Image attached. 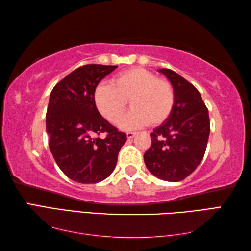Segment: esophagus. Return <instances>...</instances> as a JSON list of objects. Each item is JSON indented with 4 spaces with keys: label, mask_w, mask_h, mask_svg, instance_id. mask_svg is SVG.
Instances as JSON below:
<instances>
[{
    "label": "esophagus",
    "mask_w": 251,
    "mask_h": 251,
    "mask_svg": "<svg viewBox=\"0 0 251 251\" xmlns=\"http://www.w3.org/2000/svg\"><path fill=\"white\" fill-rule=\"evenodd\" d=\"M135 135H136V132H132V131H129V132H127V134H126V136H127V138H128V139H132V138L135 137Z\"/></svg>",
    "instance_id": "obj_1"
}]
</instances>
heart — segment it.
I'll return each instance as SVG.
<instances>
[{
    "label": "heart",
    "mask_w": 251,
    "mask_h": 251,
    "mask_svg": "<svg viewBox=\"0 0 251 251\" xmlns=\"http://www.w3.org/2000/svg\"><path fill=\"white\" fill-rule=\"evenodd\" d=\"M129 100L132 110L120 123L125 129L158 125L166 121L175 104V90L167 79L143 68H132L95 88L94 101L100 114L111 123L121 119Z\"/></svg>",
    "instance_id": "b5f03b06"
}]
</instances>
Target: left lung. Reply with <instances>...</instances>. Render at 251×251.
Instances as JSON below:
<instances>
[{"instance_id":"obj_1","label":"left lung","mask_w":251,"mask_h":251,"mask_svg":"<svg viewBox=\"0 0 251 251\" xmlns=\"http://www.w3.org/2000/svg\"><path fill=\"white\" fill-rule=\"evenodd\" d=\"M158 71L173 85L175 104L168 119L150 134L152 145L143 158L155 177L177 182L193 173L204 157L210 121L208 109L193 85L169 69Z\"/></svg>"}]
</instances>
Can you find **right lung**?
Here are the masks:
<instances>
[{"label": "right lung", "mask_w": 251, "mask_h": 251, "mask_svg": "<svg viewBox=\"0 0 251 251\" xmlns=\"http://www.w3.org/2000/svg\"><path fill=\"white\" fill-rule=\"evenodd\" d=\"M116 66L77 68L52 88L46 113L49 146L67 177L79 183H97L113 172L126 134L100 115L94 101L99 82ZM105 133V138L98 136Z\"/></svg>", "instance_id": "right-lung-1"}]
</instances>
